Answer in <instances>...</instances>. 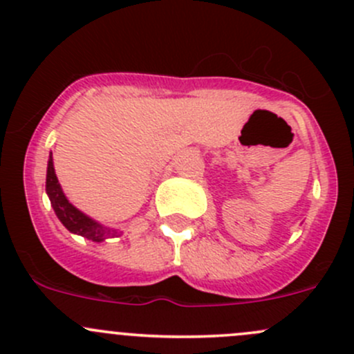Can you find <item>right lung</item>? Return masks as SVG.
Instances as JSON below:
<instances>
[{
    "mask_svg": "<svg viewBox=\"0 0 354 354\" xmlns=\"http://www.w3.org/2000/svg\"><path fill=\"white\" fill-rule=\"evenodd\" d=\"M46 192H47V196H49L50 205L54 208L55 215H57L61 224L64 225L69 232L86 237V239L95 241V243H102V241H105L106 237H111L117 234V230L102 225L100 222H96L95 218H91L89 215L83 214L80 208H76L69 202L68 196H66L64 192H62L57 176H55L52 152L49 156V161H47Z\"/></svg>",
    "mask_w": 354,
    "mask_h": 354,
    "instance_id": "1",
    "label": "right lung"
}]
</instances>
